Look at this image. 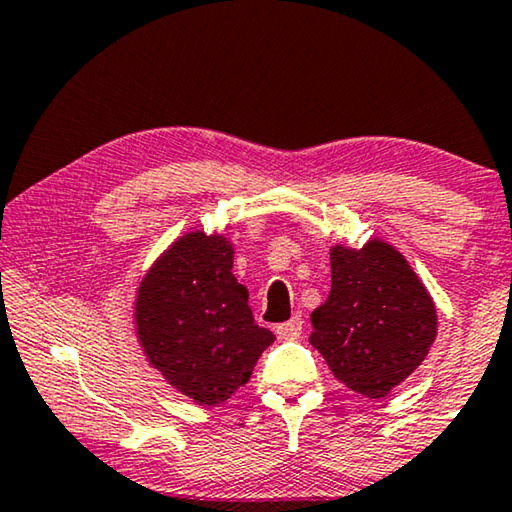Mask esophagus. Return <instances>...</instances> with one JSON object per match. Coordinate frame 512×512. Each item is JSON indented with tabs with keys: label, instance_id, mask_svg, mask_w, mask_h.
<instances>
[{
	"label": "esophagus",
	"instance_id": "obj_1",
	"mask_svg": "<svg viewBox=\"0 0 512 512\" xmlns=\"http://www.w3.org/2000/svg\"><path fill=\"white\" fill-rule=\"evenodd\" d=\"M301 331H303V319H301V315H294L292 319H289V322L276 326L278 338H282V340H296V338H299V335H301Z\"/></svg>",
	"mask_w": 512,
	"mask_h": 512
}]
</instances>
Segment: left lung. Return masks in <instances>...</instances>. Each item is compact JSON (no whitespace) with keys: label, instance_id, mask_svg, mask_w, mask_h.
<instances>
[{"label":"left lung","instance_id":"obj_1","mask_svg":"<svg viewBox=\"0 0 512 512\" xmlns=\"http://www.w3.org/2000/svg\"><path fill=\"white\" fill-rule=\"evenodd\" d=\"M310 319V345L335 379L365 398H386L437 338L430 292L400 250L381 239L331 248L329 299Z\"/></svg>","mask_w":512,"mask_h":512}]
</instances>
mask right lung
Listing matches in <instances>:
<instances>
[{
	"label": "right lung",
	"instance_id": "add662e5",
	"mask_svg": "<svg viewBox=\"0 0 512 512\" xmlns=\"http://www.w3.org/2000/svg\"><path fill=\"white\" fill-rule=\"evenodd\" d=\"M232 262L234 246L223 234L188 232L144 273L135 296V333L147 361L202 407H218L246 386L276 340L255 324Z\"/></svg>",
	"mask_w": 512,
	"mask_h": 512
}]
</instances>
